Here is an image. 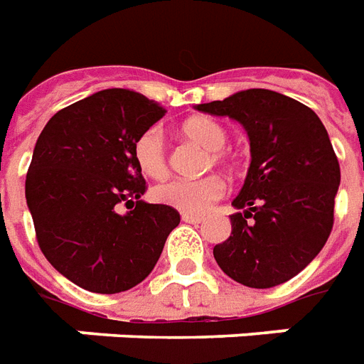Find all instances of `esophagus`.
<instances>
[{
  "mask_svg": "<svg viewBox=\"0 0 364 364\" xmlns=\"http://www.w3.org/2000/svg\"><path fill=\"white\" fill-rule=\"evenodd\" d=\"M182 220H184V223H190V224H198L203 220V217H201V215H190V213H182Z\"/></svg>",
  "mask_w": 364,
  "mask_h": 364,
  "instance_id": "1",
  "label": "esophagus"
}]
</instances>
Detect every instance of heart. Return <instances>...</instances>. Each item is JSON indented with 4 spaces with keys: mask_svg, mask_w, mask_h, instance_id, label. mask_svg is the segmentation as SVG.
<instances>
[{
    "mask_svg": "<svg viewBox=\"0 0 364 364\" xmlns=\"http://www.w3.org/2000/svg\"><path fill=\"white\" fill-rule=\"evenodd\" d=\"M182 136L209 149L207 166L232 165V153L226 149L230 132L218 120L209 117H193L180 127ZM132 155L144 176L163 180L168 174V153L163 132L159 128H147L134 140ZM226 192L224 180L217 174L199 180H168L153 188V199L166 207H174L184 213H205Z\"/></svg>",
    "mask_w": 364,
    "mask_h": 364,
    "instance_id": "b5f03b06",
    "label": "heart"
}]
</instances>
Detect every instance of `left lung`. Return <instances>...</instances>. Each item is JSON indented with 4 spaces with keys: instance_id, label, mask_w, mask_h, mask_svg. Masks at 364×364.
Returning <instances> with one entry per match:
<instances>
[{
    "instance_id": "1",
    "label": "left lung",
    "mask_w": 364,
    "mask_h": 364,
    "mask_svg": "<svg viewBox=\"0 0 364 364\" xmlns=\"http://www.w3.org/2000/svg\"><path fill=\"white\" fill-rule=\"evenodd\" d=\"M199 111L230 117L250 136L251 165L232 205V234L213 255L232 280L274 288L324 247L334 226L340 163L313 109L272 90H244Z\"/></svg>"
}]
</instances>
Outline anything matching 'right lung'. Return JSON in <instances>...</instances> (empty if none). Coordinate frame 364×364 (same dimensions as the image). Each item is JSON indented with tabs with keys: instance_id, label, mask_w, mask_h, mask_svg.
I'll return each instance as SVG.
<instances>
[{
	"instance_id": "1",
	"label": "right lung",
	"mask_w": 364,
	"mask_h": 364,
	"mask_svg": "<svg viewBox=\"0 0 364 364\" xmlns=\"http://www.w3.org/2000/svg\"><path fill=\"white\" fill-rule=\"evenodd\" d=\"M165 107L130 90H103L57 111L26 172V203L40 250L76 286L119 294L157 264L180 223L174 207L146 203L134 140ZM131 211L120 215L118 209Z\"/></svg>"
}]
</instances>
